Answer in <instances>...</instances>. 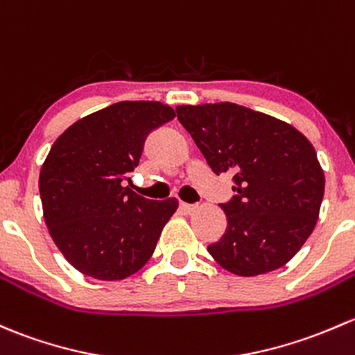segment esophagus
Listing matches in <instances>:
<instances>
[{
	"label": "esophagus",
	"mask_w": 355,
	"mask_h": 355,
	"mask_svg": "<svg viewBox=\"0 0 355 355\" xmlns=\"http://www.w3.org/2000/svg\"><path fill=\"white\" fill-rule=\"evenodd\" d=\"M180 209L185 212V214H190V212H193L197 209L196 204H187V202H180Z\"/></svg>",
	"instance_id": "esophagus-1"
}]
</instances>
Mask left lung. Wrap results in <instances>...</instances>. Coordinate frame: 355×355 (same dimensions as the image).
I'll list each match as a JSON object with an SVG mask.
<instances>
[{
	"label": "left lung",
	"mask_w": 355,
	"mask_h": 355,
	"mask_svg": "<svg viewBox=\"0 0 355 355\" xmlns=\"http://www.w3.org/2000/svg\"><path fill=\"white\" fill-rule=\"evenodd\" d=\"M177 119L216 175L234 173L212 259L241 277L286 266L315 230L325 192L313 144L287 122L230 102L178 105Z\"/></svg>",
	"instance_id": "obj_1"
}]
</instances>
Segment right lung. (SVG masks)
<instances>
[{"instance_id":"right-lung-1","label":"right lung","mask_w":355,"mask_h":355,"mask_svg":"<svg viewBox=\"0 0 355 355\" xmlns=\"http://www.w3.org/2000/svg\"><path fill=\"white\" fill-rule=\"evenodd\" d=\"M175 117L159 102H119L69 125L40 168L44 219L64 259L98 281H121L151 259L178 200H149L122 180L151 130Z\"/></svg>"}]
</instances>
